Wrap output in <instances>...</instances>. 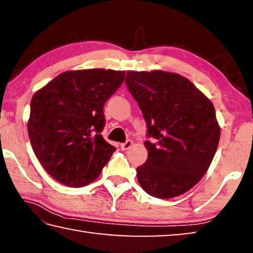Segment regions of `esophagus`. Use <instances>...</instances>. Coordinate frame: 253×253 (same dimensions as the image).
Segmentation results:
<instances>
[{
  "instance_id": "34e87169",
  "label": "esophagus",
  "mask_w": 253,
  "mask_h": 253,
  "mask_svg": "<svg viewBox=\"0 0 253 253\" xmlns=\"http://www.w3.org/2000/svg\"><path fill=\"white\" fill-rule=\"evenodd\" d=\"M131 145H132V140L128 139V140H126L125 143L121 144V148L123 149V151H127L128 148H130V147H131Z\"/></svg>"
}]
</instances>
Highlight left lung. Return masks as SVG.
Wrapping results in <instances>:
<instances>
[{
	"label": "left lung",
	"mask_w": 253,
	"mask_h": 253,
	"mask_svg": "<svg viewBox=\"0 0 253 253\" xmlns=\"http://www.w3.org/2000/svg\"><path fill=\"white\" fill-rule=\"evenodd\" d=\"M128 90L147 124L148 157L137 168L143 190L157 199L185 193L207 173L220 140L211 100L181 75L127 71Z\"/></svg>",
	"instance_id": "obj_1"
}]
</instances>
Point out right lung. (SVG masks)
Segmentation results:
<instances>
[{
	"label": "right lung",
	"instance_id": "right-lung-1",
	"mask_svg": "<svg viewBox=\"0 0 253 253\" xmlns=\"http://www.w3.org/2000/svg\"><path fill=\"white\" fill-rule=\"evenodd\" d=\"M124 79L125 71H67L34 93L28 122L30 142L55 181L81 187L99 176L116 151L101 136L104 105Z\"/></svg>",
	"mask_w": 253,
	"mask_h": 253
}]
</instances>
